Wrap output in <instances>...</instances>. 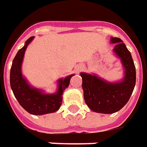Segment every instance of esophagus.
Here are the masks:
<instances>
[{"mask_svg": "<svg viewBox=\"0 0 147 147\" xmlns=\"http://www.w3.org/2000/svg\"><path fill=\"white\" fill-rule=\"evenodd\" d=\"M76 69H77V71L79 72V71H81V70H82V69H83V66H82V65H78V66H77V68H76Z\"/></svg>", "mask_w": 147, "mask_h": 147, "instance_id": "1", "label": "esophagus"}]
</instances>
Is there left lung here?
Listing matches in <instances>:
<instances>
[{"label":"left lung","instance_id":"8db88e82","mask_svg":"<svg viewBox=\"0 0 147 147\" xmlns=\"http://www.w3.org/2000/svg\"><path fill=\"white\" fill-rule=\"evenodd\" d=\"M113 52L124 69L121 81L110 82L94 74L80 73L82 78L84 99L91 110L100 114H113L120 110L129 101L136 82V71L131 53L118 37H111Z\"/></svg>","mask_w":147,"mask_h":147}]
</instances>
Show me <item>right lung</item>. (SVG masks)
<instances>
[{
    "instance_id": "1",
    "label": "right lung",
    "mask_w": 147,
    "mask_h": 147,
    "mask_svg": "<svg viewBox=\"0 0 147 147\" xmlns=\"http://www.w3.org/2000/svg\"><path fill=\"white\" fill-rule=\"evenodd\" d=\"M33 38L34 37H29L14 57L10 69V86L19 104L27 112L33 115H43L59 110L64 90L69 86L74 74L57 80V90L54 94H46L43 90L31 86L22 74L21 65L25 50Z\"/></svg>"
}]
</instances>
